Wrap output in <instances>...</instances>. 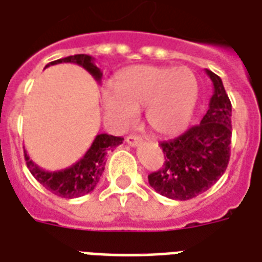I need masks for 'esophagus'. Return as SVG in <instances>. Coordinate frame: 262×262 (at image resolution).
<instances>
[{"instance_id": "obj_1", "label": "esophagus", "mask_w": 262, "mask_h": 262, "mask_svg": "<svg viewBox=\"0 0 262 262\" xmlns=\"http://www.w3.org/2000/svg\"><path fill=\"white\" fill-rule=\"evenodd\" d=\"M141 141H143V139H141L140 136L130 135L126 137V143L129 144L130 147H137V145H140V144H141Z\"/></svg>"}]
</instances>
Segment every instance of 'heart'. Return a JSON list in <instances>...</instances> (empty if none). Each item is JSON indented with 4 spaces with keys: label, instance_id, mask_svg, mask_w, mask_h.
Here are the masks:
<instances>
[{
    "label": "heart",
    "instance_id": "b5f03b06",
    "mask_svg": "<svg viewBox=\"0 0 262 262\" xmlns=\"http://www.w3.org/2000/svg\"><path fill=\"white\" fill-rule=\"evenodd\" d=\"M113 85L102 95L111 122L129 126L137 118V110L145 107L149 127L163 136L179 133L189 125L199 98L197 79L186 67L139 65L119 72Z\"/></svg>",
    "mask_w": 262,
    "mask_h": 262
}]
</instances>
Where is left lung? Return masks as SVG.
<instances>
[{
    "label": "left lung",
    "mask_w": 262,
    "mask_h": 262,
    "mask_svg": "<svg viewBox=\"0 0 262 262\" xmlns=\"http://www.w3.org/2000/svg\"><path fill=\"white\" fill-rule=\"evenodd\" d=\"M205 73L213 84L207 114L179 137L160 143L163 167L148 175L152 189L167 199L185 201L207 191L230 160L231 102L219 76L208 69Z\"/></svg>",
    "instance_id": "left-lung-1"
}]
</instances>
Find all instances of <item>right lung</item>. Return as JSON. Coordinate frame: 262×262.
I'll list each match as a JSON object with an SVG mask.
<instances>
[{"label": "right lung", "mask_w": 262, "mask_h": 262, "mask_svg": "<svg viewBox=\"0 0 262 262\" xmlns=\"http://www.w3.org/2000/svg\"><path fill=\"white\" fill-rule=\"evenodd\" d=\"M62 62L77 63L85 71L90 72V75H92V77L98 83H100L102 80L103 73L95 65L94 58L91 55H71L67 58L57 59V61L47 63L46 68ZM122 137L100 133L95 137L91 147L88 148V151L84 154L81 159L77 160L75 164H72L71 167L57 170V171H47L39 167L38 164L30 159V156L27 155V151H24V158H26L27 167L30 168L31 174L34 175L35 179L46 187L47 190L63 199H76V197L88 194L96 187L99 179L104 171L107 152L111 151L119 144H122Z\"/></svg>", "instance_id": "add662e5"}]
</instances>
